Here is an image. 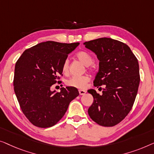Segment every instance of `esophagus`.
I'll use <instances>...</instances> for the list:
<instances>
[{
	"label": "esophagus",
	"instance_id": "esophagus-1",
	"mask_svg": "<svg viewBox=\"0 0 154 154\" xmlns=\"http://www.w3.org/2000/svg\"><path fill=\"white\" fill-rule=\"evenodd\" d=\"M79 95H81V96H82V95H85L86 91H84V90L80 89V90H79Z\"/></svg>",
	"mask_w": 154,
	"mask_h": 154
}]
</instances>
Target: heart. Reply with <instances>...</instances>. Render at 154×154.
Returning <instances> with one entry per match:
<instances>
[{
    "mask_svg": "<svg viewBox=\"0 0 154 154\" xmlns=\"http://www.w3.org/2000/svg\"><path fill=\"white\" fill-rule=\"evenodd\" d=\"M76 57L84 63L85 66H89L92 63L93 58L88 52L85 51H79L76 54ZM69 60H65L62 66V70L64 73H66L68 70ZM90 81V77L88 75H82V76H73L67 80L66 84L69 86L75 87L77 88H84L87 85L88 82Z\"/></svg>",
    "mask_w": 154,
    "mask_h": 154,
    "instance_id": "heart-1",
    "label": "heart"
}]
</instances>
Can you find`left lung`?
Masks as SVG:
<instances>
[{"instance_id": "obj_1", "label": "left lung", "mask_w": 154, "mask_h": 154, "mask_svg": "<svg viewBox=\"0 0 154 154\" xmlns=\"http://www.w3.org/2000/svg\"><path fill=\"white\" fill-rule=\"evenodd\" d=\"M84 45L99 60L94 86H105L101 96L96 90H88L94 99L88 115L99 125L114 126L133 107L140 81L138 60L127 45L114 39L101 38Z\"/></svg>"}]
</instances>
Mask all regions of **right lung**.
<instances>
[{
  "label": "right lung",
  "mask_w": 154,
  "mask_h": 154,
  "mask_svg": "<svg viewBox=\"0 0 154 154\" xmlns=\"http://www.w3.org/2000/svg\"><path fill=\"white\" fill-rule=\"evenodd\" d=\"M79 42L47 41L26 49L15 64L13 84L17 98L30 122L39 128H49L59 121L69 104L79 96L77 88L67 86L51 91L60 83L62 66Z\"/></svg>",
  "instance_id": "1"
}]
</instances>
